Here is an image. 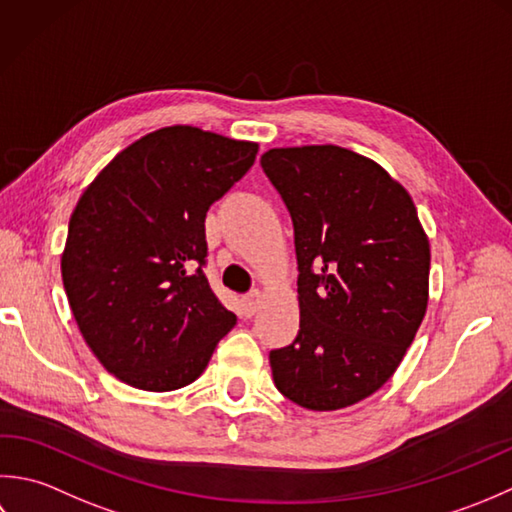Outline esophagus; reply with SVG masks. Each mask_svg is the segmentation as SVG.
<instances>
[{
  "mask_svg": "<svg viewBox=\"0 0 512 512\" xmlns=\"http://www.w3.org/2000/svg\"><path fill=\"white\" fill-rule=\"evenodd\" d=\"M260 305H263V294H260V291H249V294L243 298L245 316H254L260 309Z\"/></svg>",
  "mask_w": 512,
  "mask_h": 512,
  "instance_id": "esophagus-1",
  "label": "esophagus"
}]
</instances>
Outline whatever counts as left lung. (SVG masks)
I'll use <instances>...</instances> for the list:
<instances>
[{"label":"left lung","mask_w":512,"mask_h":512,"mask_svg":"<svg viewBox=\"0 0 512 512\" xmlns=\"http://www.w3.org/2000/svg\"><path fill=\"white\" fill-rule=\"evenodd\" d=\"M260 165L294 223L300 329L269 351L276 389L311 411L356 404L400 367L429 302V238L409 192L338 145L274 148Z\"/></svg>","instance_id":"left-lung-1"}]
</instances>
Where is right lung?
<instances>
[{
    "instance_id": "1",
    "label": "right lung",
    "mask_w": 512,
    "mask_h": 512,
    "mask_svg": "<svg viewBox=\"0 0 512 512\" xmlns=\"http://www.w3.org/2000/svg\"><path fill=\"white\" fill-rule=\"evenodd\" d=\"M258 143L172 125L99 172L70 216L61 278L79 331L114 378L143 391L194 382L236 325L205 278V216Z\"/></svg>"
}]
</instances>
